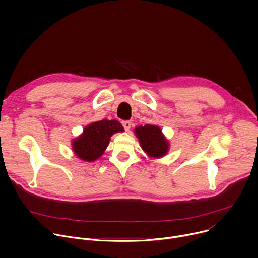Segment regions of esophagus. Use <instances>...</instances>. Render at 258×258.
Instances as JSON below:
<instances>
[{
  "mask_svg": "<svg viewBox=\"0 0 258 258\" xmlns=\"http://www.w3.org/2000/svg\"><path fill=\"white\" fill-rule=\"evenodd\" d=\"M122 125H123V127H124L125 131H130L131 125H132V122L128 121V120H123V121H122Z\"/></svg>",
  "mask_w": 258,
  "mask_h": 258,
  "instance_id": "34e87169",
  "label": "esophagus"
}]
</instances>
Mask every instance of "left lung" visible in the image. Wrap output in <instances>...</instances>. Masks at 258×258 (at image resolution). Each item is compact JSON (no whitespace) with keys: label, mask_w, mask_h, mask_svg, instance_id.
I'll return each mask as SVG.
<instances>
[{"label":"left lung","mask_w":258,"mask_h":258,"mask_svg":"<svg viewBox=\"0 0 258 258\" xmlns=\"http://www.w3.org/2000/svg\"><path fill=\"white\" fill-rule=\"evenodd\" d=\"M136 136L138 137L142 149L151 157H161L168 150V143L161 134V130L152 124L136 127Z\"/></svg>","instance_id":"obj_1"}]
</instances>
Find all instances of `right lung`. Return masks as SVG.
Instances as JSON below:
<instances>
[{"mask_svg":"<svg viewBox=\"0 0 258 258\" xmlns=\"http://www.w3.org/2000/svg\"><path fill=\"white\" fill-rule=\"evenodd\" d=\"M117 132H123V126L115 119L93 122L84 130L81 137L72 142L73 151L83 160L94 161L104 153L110 137Z\"/></svg>","mask_w":258,"mask_h":258,"instance_id":"obj_1","label":"right lung"}]
</instances>
